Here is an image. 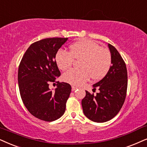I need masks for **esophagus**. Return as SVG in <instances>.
Returning a JSON list of instances; mask_svg holds the SVG:
<instances>
[{"label": "esophagus", "mask_w": 147, "mask_h": 147, "mask_svg": "<svg viewBox=\"0 0 147 147\" xmlns=\"http://www.w3.org/2000/svg\"><path fill=\"white\" fill-rule=\"evenodd\" d=\"M78 87H75V86H72V91H75L76 90H77Z\"/></svg>", "instance_id": "obj_1"}]
</instances>
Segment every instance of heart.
<instances>
[{
    "label": "heart",
    "instance_id": "b5f03b06",
    "mask_svg": "<svg viewBox=\"0 0 147 147\" xmlns=\"http://www.w3.org/2000/svg\"><path fill=\"white\" fill-rule=\"evenodd\" d=\"M74 59L79 60V69H70L63 75L65 82L80 85L88 81L105 77L112 65V56L109 49L90 40L77 42L70 46V51L60 49L55 55V62L60 70L70 68Z\"/></svg>",
    "mask_w": 147,
    "mask_h": 147
}]
</instances>
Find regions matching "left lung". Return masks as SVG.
<instances>
[{
    "label": "left lung",
    "mask_w": 147,
    "mask_h": 147,
    "mask_svg": "<svg viewBox=\"0 0 147 147\" xmlns=\"http://www.w3.org/2000/svg\"><path fill=\"white\" fill-rule=\"evenodd\" d=\"M112 65L107 75L96 84L94 90L98 88L96 95L85 91L82 100L83 113L89 119L103 123L112 119L117 115L125 102L127 88V72L125 63L117 50L109 44Z\"/></svg>",
    "instance_id": "left-lung-1"
}]
</instances>
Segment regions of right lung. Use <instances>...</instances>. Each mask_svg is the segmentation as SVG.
Returning a JSON list of instances; mask_svg holds the SVG:
<instances>
[{"instance_id": "1", "label": "right lung", "mask_w": 147, "mask_h": 147, "mask_svg": "<svg viewBox=\"0 0 147 147\" xmlns=\"http://www.w3.org/2000/svg\"><path fill=\"white\" fill-rule=\"evenodd\" d=\"M67 40L57 37L35 42L20 62L18 77L20 96L30 114L40 120L53 121L60 118L66 111L71 86L55 81L61 75L55 55ZM53 82L57 83V87L51 91L49 85Z\"/></svg>"}]
</instances>
